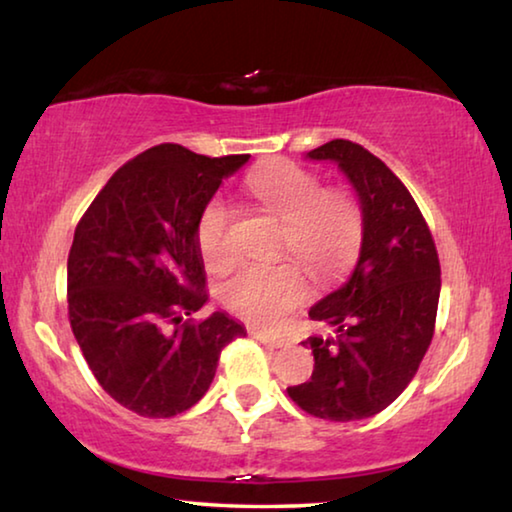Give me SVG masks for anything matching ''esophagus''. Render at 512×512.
Wrapping results in <instances>:
<instances>
[{"label":"esophagus","instance_id":"34e87169","mask_svg":"<svg viewBox=\"0 0 512 512\" xmlns=\"http://www.w3.org/2000/svg\"><path fill=\"white\" fill-rule=\"evenodd\" d=\"M250 336H253V339H257L259 343H264V345H268V348H284V345H287V341L284 339H277V336H273V334H266V332H259V329H250L248 332Z\"/></svg>","mask_w":512,"mask_h":512}]
</instances>
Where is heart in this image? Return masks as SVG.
<instances>
[{"instance_id":"heart-1","label":"heart","mask_w":512,"mask_h":512,"mask_svg":"<svg viewBox=\"0 0 512 512\" xmlns=\"http://www.w3.org/2000/svg\"><path fill=\"white\" fill-rule=\"evenodd\" d=\"M248 189L284 221V253H291L318 280H332L357 259L366 214L348 189H327L314 171L293 162H273L253 171ZM232 223L235 210L223 194H214L198 212L196 248L214 273L237 259ZM307 293V280L296 264H246L221 284L219 298L225 309L250 325L275 327L307 300Z\"/></svg>"}]
</instances>
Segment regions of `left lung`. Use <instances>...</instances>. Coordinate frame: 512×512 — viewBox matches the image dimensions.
I'll use <instances>...</instances> for the list:
<instances>
[{"label":"left lung","instance_id":"obj_1","mask_svg":"<svg viewBox=\"0 0 512 512\" xmlns=\"http://www.w3.org/2000/svg\"><path fill=\"white\" fill-rule=\"evenodd\" d=\"M307 155L339 162L359 194L366 230L350 280L309 311L334 336L302 341L314 352V372L287 393L314 418L363 420L400 397L429 350L440 298L438 250L411 192L377 155L350 140Z\"/></svg>","mask_w":512,"mask_h":512}]
</instances>
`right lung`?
Returning <instances> with one entry per match:
<instances>
[{"label":"right lung","instance_id":"obj_1","mask_svg":"<svg viewBox=\"0 0 512 512\" xmlns=\"http://www.w3.org/2000/svg\"><path fill=\"white\" fill-rule=\"evenodd\" d=\"M250 155L207 158L180 144L135 155L90 203L67 257L69 325L103 391L144 418H173L210 388L244 327L207 302L194 228Z\"/></svg>","mask_w":512,"mask_h":512}]
</instances>
